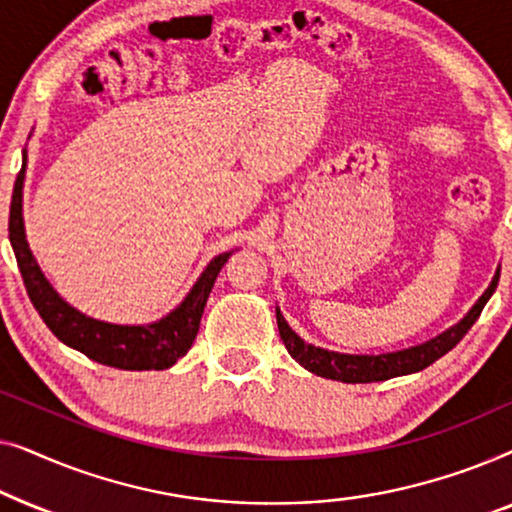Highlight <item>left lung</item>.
<instances>
[{
  "mask_svg": "<svg viewBox=\"0 0 512 512\" xmlns=\"http://www.w3.org/2000/svg\"><path fill=\"white\" fill-rule=\"evenodd\" d=\"M501 270H496L492 284L487 286V291L482 293L478 303H475L464 319L452 328H447L445 333L436 335L424 345L403 349V352H391V354H377V356H366V354H340V352H328V349L314 347L310 342H305L296 331H291V326L286 324L277 307V326L279 335H282L286 349L296 359L300 366L310 373L319 377H328V380H338L347 384H363V382H382L391 380V377L398 375H410L417 373V370H424L431 366L433 361H438L440 356H445L452 347L459 345V340L464 338L475 321H478L482 307L487 305V300L492 298L496 291V284H499Z\"/></svg>",
  "mask_w": 512,
  "mask_h": 512,
  "instance_id": "1",
  "label": "left lung"
}]
</instances>
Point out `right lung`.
I'll return each mask as SVG.
<instances>
[{
    "mask_svg": "<svg viewBox=\"0 0 512 512\" xmlns=\"http://www.w3.org/2000/svg\"><path fill=\"white\" fill-rule=\"evenodd\" d=\"M23 181H25V151L23 167H20L16 186L11 195L9 212V240L16 254L20 275H23L27 296H30L34 310L51 328L55 338L65 342L72 349H79L88 359L102 366L121 370H165L177 363L188 349H191L195 335H198L202 312H205L207 298L219 272L233 251L219 254L209 261L205 272L181 300L177 310L167 317L146 326H118L107 321L90 319L58 296V291L48 284L44 272L34 261L30 244L25 240L23 226Z\"/></svg>",
    "mask_w": 512,
    "mask_h": 512,
    "instance_id": "right-lung-1",
    "label": "right lung"
}]
</instances>
